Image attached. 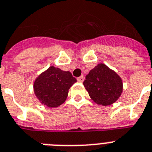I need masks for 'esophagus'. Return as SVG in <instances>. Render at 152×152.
<instances>
[{"label": "esophagus", "instance_id": "34e87169", "mask_svg": "<svg viewBox=\"0 0 152 152\" xmlns=\"http://www.w3.org/2000/svg\"><path fill=\"white\" fill-rule=\"evenodd\" d=\"M77 80H78L79 82H83L84 81V76H81L80 77L77 78Z\"/></svg>", "mask_w": 152, "mask_h": 152}]
</instances>
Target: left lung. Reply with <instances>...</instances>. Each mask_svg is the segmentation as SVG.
<instances>
[{
    "label": "left lung",
    "mask_w": 152,
    "mask_h": 152,
    "mask_svg": "<svg viewBox=\"0 0 152 152\" xmlns=\"http://www.w3.org/2000/svg\"><path fill=\"white\" fill-rule=\"evenodd\" d=\"M84 87L96 104L108 106L120 97L123 84L120 76L104 64H98L86 76Z\"/></svg>",
    "instance_id": "1"
}]
</instances>
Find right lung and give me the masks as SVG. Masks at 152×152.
Here are the masks:
<instances>
[{"label":"right lung","instance_id":"obj_1","mask_svg":"<svg viewBox=\"0 0 152 152\" xmlns=\"http://www.w3.org/2000/svg\"><path fill=\"white\" fill-rule=\"evenodd\" d=\"M76 82L70 72L51 66L36 79L34 90L42 104L56 107L64 103L69 88Z\"/></svg>","mask_w":152,"mask_h":152}]
</instances>
